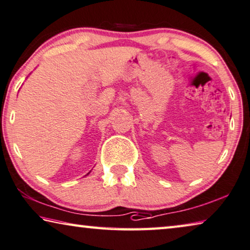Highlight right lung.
I'll use <instances>...</instances> for the list:
<instances>
[{
    "instance_id": "add662e5",
    "label": "right lung",
    "mask_w": 250,
    "mask_h": 250,
    "mask_svg": "<svg viewBox=\"0 0 250 250\" xmlns=\"http://www.w3.org/2000/svg\"><path fill=\"white\" fill-rule=\"evenodd\" d=\"M88 175H89V173H88Z\"/></svg>"
}]
</instances>
